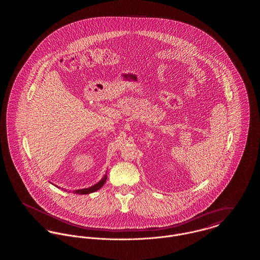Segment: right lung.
<instances>
[{"label": "right lung", "mask_w": 260, "mask_h": 260, "mask_svg": "<svg viewBox=\"0 0 260 260\" xmlns=\"http://www.w3.org/2000/svg\"><path fill=\"white\" fill-rule=\"evenodd\" d=\"M106 179H107V172H106V173L104 174V176L99 180L96 184L90 186V187H88V188H83V189H79V190H74L73 193H75V194H79V195H80V194H81V195H86V194H89V193H93V192L98 191L102 186L104 185V183L106 182ZM50 183H51V182H50ZM55 187H57V186L55 185ZM64 190H65V189H64ZM64 190H63V191H64ZM65 191L67 192V190H65ZM69 192H70V191H69Z\"/></svg>", "instance_id": "1"}]
</instances>
